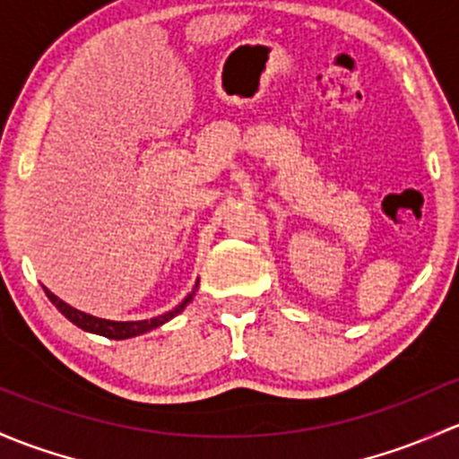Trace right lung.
Listing matches in <instances>:
<instances>
[{
    "instance_id": "1",
    "label": "right lung",
    "mask_w": 459,
    "mask_h": 459,
    "mask_svg": "<svg viewBox=\"0 0 459 459\" xmlns=\"http://www.w3.org/2000/svg\"><path fill=\"white\" fill-rule=\"evenodd\" d=\"M196 287H198V282L195 285V290H192L186 299L178 302L172 311H168V314H160V316H157V318H150V320H126V323L124 320H106V318H97V316L83 314V311L70 307L68 302L56 299L53 291L46 290V287H44V291L56 309H59L61 314L70 320V323L77 325L79 329H83V332L103 335V338H110V340H126V338H134V335L152 332V329L160 327V325H165L168 320H172L174 316L181 314V311L190 305L192 299H195Z\"/></svg>"
}]
</instances>
